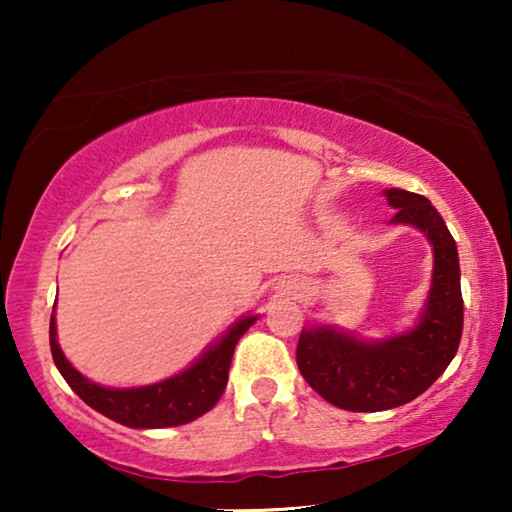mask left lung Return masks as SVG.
<instances>
[{
  "instance_id": "left-lung-1",
  "label": "left lung",
  "mask_w": 512,
  "mask_h": 512,
  "mask_svg": "<svg viewBox=\"0 0 512 512\" xmlns=\"http://www.w3.org/2000/svg\"><path fill=\"white\" fill-rule=\"evenodd\" d=\"M382 193L396 209L389 223L417 228L433 249L424 310L408 331L380 340L359 338L331 324L307 326L296 349L307 384L335 408L352 412H380L415 401L450 366L464 328L457 242L443 216L424 195L403 188Z\"/></svg>"
}]
</instances>
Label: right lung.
Here are the masks:
<instances>
[{
	"label": "right lung",
	"instance_id": "obj_1",
	"mask_svg": "<svg viewBox=\"0 0 512 512\" xmlns=\"http://www.w3.org/2000/svg\"><path fill=\"white\" fill-rule=\"evenodd\" d=\"M258 314H244L216 338L191 366L165 380L144 384V387H102L86 375H81L58 345L55 307L51 314V354L60 375L72 387L76 396L100 415L130 429H165L193 422L209 412L219 401L228 384V370L233 361L237 340L254 326Z\"/></svg>",
	"mask_w": 512,
	"mask_h": 512
}]
</instances>
